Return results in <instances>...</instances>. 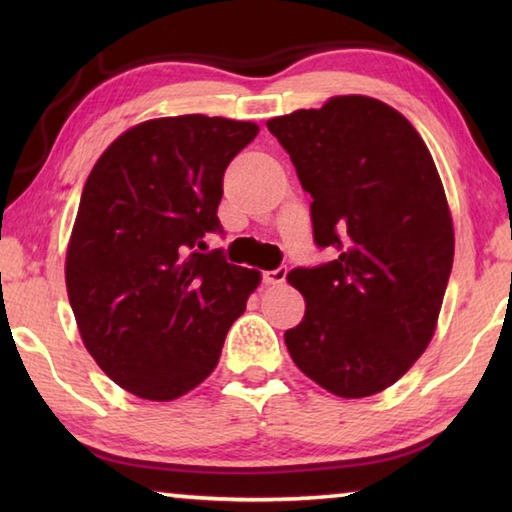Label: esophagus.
<instances>
[{"label":"esophagus","instance_id":"obj_1","mask_svg":"<svg viewBox=\"0 0 512 512\" xmlns=\"http://www.w3.org/2000/svg\"><path fill=\"white\" fill-rule=\"evenodd\" d=\"M262 280H264V284H282L284 280H287V266L275 268V271H264Z\"/></svg>","mask_w":512,"mask_h":512}]
</instances>
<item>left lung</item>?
<instances>
[{
	"label": "left lung",
	"instance_id": "left-lung-1",
	"mask_svg": "<svg viewBox=\"0 0 512 512\" xmlns=\"http://www.w3.org/2000/svg\"><path fill=\"white\" fill-rule=\"evenodd\" d=\"M266 126L314 198L316 246L336 253L287 275L307 307L284 343L325 391L375 395L427 350L452 273V214L436 164L409 119L359 94Z\"/></svg>",
	"mask_w": 512,
	"mask_h": 512
}]
</instances>
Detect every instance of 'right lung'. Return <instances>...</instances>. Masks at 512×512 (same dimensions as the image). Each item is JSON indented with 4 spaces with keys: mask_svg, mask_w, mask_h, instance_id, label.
<instances>
[{
    "mask_svg": "<svg viewBox=\"0 0 512 512\" xmlns=\"http://www.w3.org/2000/svg\"><path fill=\"white\" fill-rule=\"evenodd\" d=\"M257 131L223 117L151 119L119 135L88 176L67 296L85 348L128 393L169 402L201 384L262 280L203 244L223 235V173Z\"/></svg>",
    "mask_w": 512,
    "mask_h": 512,
    "instance_id": "obj_1",
    "label": "right lung"
}]
</instances>
